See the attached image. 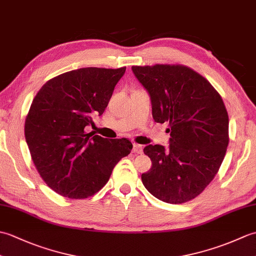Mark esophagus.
Masks as SVG:
<instances>
[{
	"label": "esophagus",
	"mask_w": 256,
	"mask_h": 256,
	"mask_svg": "<svg viewBox=\"0 0 256 256\" xmlns=\"http://www.w3.org/2000/svg\"><path fill=\"white\" fill-rule=\"evenodd\" d=\"M133 153H136V154H142L143 153V146L134 143L133 144Z\"/></svg>",
	"instance_id": "34e87169"
}]
</instances>
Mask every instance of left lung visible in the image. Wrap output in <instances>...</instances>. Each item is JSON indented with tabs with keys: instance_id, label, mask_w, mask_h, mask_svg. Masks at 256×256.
Segmentation results:
<instances>
[{
	"instance_id": "8db88e82",
	"label": "left lung",
	"mask_w": 256,
	"mask_h": 256,
	"mask_svg": "<svg viewBox=\"0 0 256 256\" xmlns=\"http://www.w3.org/2000/svg\"><path fill=\"white\" fill-rule=\"evenodd\" d=\"M148 92L157 123H170V146L148 145L152 160L142 174L148 192L178 204L197 197L218 172L229 144V116L222 98L208 80L180 64L133 66Z\"/></svg>"
}]
</instances>
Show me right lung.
Segmentation results:
<instances>
[{
    "mask_svg": "<svg viewBox=\"0 0 256 256\" xmlns=\"http://www.w3.org/2000/svg\"><path fill=\"white\" fill-rule=\"evenodd\" d=\"M126 67L80 68L50 79L32 102L25 138L40 177L70 199L91 197L133 148L126 138H103L84 128L102 116Z\"/></svg>",
    "mask_w": 256,
    "mask_h": 256,
    "instance_id": "add662e5",
    "label": "right lung"
}]
</instances>
